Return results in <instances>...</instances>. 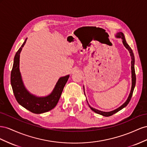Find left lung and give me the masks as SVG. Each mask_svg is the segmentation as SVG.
I'll return each instance as SVG.
<instances>
[{
    "label": "left lung",
    "mask_w": 147,
    "mask_h": 147,
    "mask_svg": "<svg viewBox=\"0 0 147 147\" xmlns=\"http://www.w3.org/2000/svg\"><path fill=\"white\" fill-rule=\"evenodd\" d=\"M117 37H119V38H121L123 39V44L124 45L125 47V48H126L130 52V55H131V59H132V61H131V69H132V88H131V92H130V94H129V97L127 100V101L125 102L122 106H121L119 108H118V109H116V110H114V111H110V112H103V111H99L98 110H97V109H95V108H92L91 107L89 106V107L90 108L91 110L92 111H94V112H95L96 113H97V114H99V115H103L104 116H110L113 115H114L115 113L118 112L119 111H120L121 110H122V109L123 108H124L125 107H126L127 105V104L129 103L130 100H131V98H132V94H133V92H134V87H135V86H136V72H135V68H134V62H135V58H134V53L132 52V50L131 49V47L127 44L126 41H125V37H124V36L123 34V32H118V34H117Z\"/></svg>",
    "instance_id": "1"
}]
</instances>
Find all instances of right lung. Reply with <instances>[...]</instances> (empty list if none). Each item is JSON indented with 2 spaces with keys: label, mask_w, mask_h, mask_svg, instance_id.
<instances>
[{
  "label": "right lung",
  "mask_w": 147,
  "mask_h": 147,
  "mask_svg": "<svg viewBox=\"0 0 147 147\" xmlns=\"http://www.w3.org/2000/svg\"><path fill=\"white\" fill-rule=\"evenodd\" d=\"M26 39L27 38L15 55L13 68L11 71V85L15 97L20 105L33 113L40 114L47 112L55 107L69 78V75L60 78L53 92L47 97H36L29 94L23 85L19 69L20 53L26 43Z\"/></svg>",
  "instance_id": "right-lung-1"
}]
</instances>
